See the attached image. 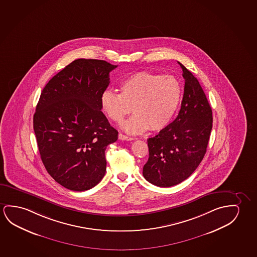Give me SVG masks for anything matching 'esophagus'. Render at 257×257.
<instances>
[{
  "mask_svg": "<svg viewBox=\"0 0 257 257\" xmlns=\"http://www.w3.org/2000/svg\"><path fill=\"white\" fill-rule=\"evenodd\" d=\"M119 139H120V140H126V141H132L134 138H131V137H126L125 135L119 133Z\"/></svg>",
  "mask_w": 257,
  "mask_h": 257,
  "instance_id": "obj_1",
  "label": "esophagus"
}]
</instances>
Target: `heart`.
Returning <instances> with one entry per match:
<instances>
[{"instance_id":"1","label":"heart","mask_w":257,"mask_h":257,"mask_svg":"<svg viewBox=\"0 0 257 257\" xmlns=\"http://www.w3.org/2000/svg\"><path fill=\"white\" fill-rule=\"evenodd\" d=\"M119 88L120 93L105 90L100 103L103 112L114 122L122 120L132 110L135 114L120 124L128 134L162 131L180 103V83L169 75L138 72L126 78Z\"/></svg>"}]
</instances>
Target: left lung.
<instances>
[{
	"label": "left lung",
	"mask_w": 257,
	"mask_h": 257,
	"mask_svg": "<svg viewBox=\"0 0 257 257\" xmlns=\"http://www.w3.org/2000/svg\"><path fill=\"white\" fill-rule=\"evenodd\" d=\"M183 69L184 92L176 119L147 140L149 159L143 168L146 180L159 187L180 184L195 171L207 152L212 109L197 78Z\"/></svg>",
	"instance_id": "obj_1"
}]
</instances>
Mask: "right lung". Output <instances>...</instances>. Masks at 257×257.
I'll list each match as a JSON object with an SVG mask.
<instances>
[{
	"label": "right lung",
	"mask_w": 257,
	"mask_h": 257,
	"mask_svg": "<svg viewBox=\"0 0 257 257\" xmlns=\"http://www.w3.org/2000/svg\"><path fill=\"white\" fill-rule=\"evenodd\" d=\"M117 65L80 58L42 89L34 131L42 163L57 183L71 191L96 186L106 171L105 150L118 131L101 111L100 98Z\"/></svg>",
	"instance_id": "add662e5"
}]
</instances>
